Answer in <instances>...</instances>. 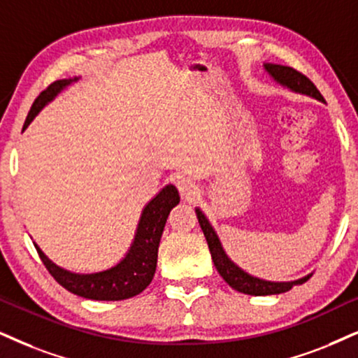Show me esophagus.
<instances>
[{
  "label": "esophagus",
  "instance_id": "1",
  "mask_svg": "<svg viewBox=\"0 0 358 358\" xmlns=\"http://www.w3.org/2000/svg\"><path fill=\"white\" fill-rule=\"evenodd\" d=\"M176 188L180 189L182 196L187 198V200H193L198 193L196 183H194L189 176H180V178L176 180Z\"/></svg>",
  "mask_w": 358,
  "mask_h": 358
}]
</instances>
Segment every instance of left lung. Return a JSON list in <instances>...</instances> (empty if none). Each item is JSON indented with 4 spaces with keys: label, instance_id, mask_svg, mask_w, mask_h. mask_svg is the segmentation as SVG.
Instances as JSON below:
<instances>
[{
    "label": "left lung",
    "instance_id": "8db88e82",
    "mask_svg": "<svg viewBox=\"0 0 358 358\" xmlns=\"http://www.w3.org/2000/svg\"><path fill=\"white\" fill-rule=\"evenodd\" d=\"M264 69L269 72V76L274 80H278L279 84H282L284 87L294 90V92L304 94V96H310L317 101L324 102L322 94L319 92L317 87L310 83L309 78H306L304 74H301L299 71L292 69V67L280 66V64H264ZM196 216L198 223H200L203 234H205L208 248H210L211 259L215 262L216 271H218L221 278H223L226 282L229 284L233 289L243 292L250 294V296H273V294H282L287 292L289 289L296 284H304L307 279L310 278L312 274H307L306 278H301L297 280H291V282H271V280H264L259 278H252L248 273H244L241 268H238L234 262L226 256V252L221 246L218 234L215 233L210 221L206 220V216L196 208Z\"/></svg>",
    "mask_w": 358,
    "mask_h": 358
}]
</instances>
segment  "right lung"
<instances>
[{
  "label": "right lung",
  "mask_w": 358,
  "mask_h": 358,
  "mask_svg": "<svg viewBox=\"0 0 358 358\" xmlns=\"http://www.w3.org/2000/svg\"><path fill=\"white\" fill-rule=\"evenodd\" d=\"M74 79H61L48 85L43 92L36 97L31 107L28 117H26V129L31 120L38 115V112L51 102L54 97L67 87ZM180 194L173 185H166L160 193L157 194L148 205L143 208L142 216H140L137 233H135L134 243L130 246L124 259L114 268L101 271V273L92 274H76L66 271L54 264L48 259V256L39 250L38 244H34L36 251L46 266L49 274L61 284L67 291L76 294V296L84 297V299L92 301H124L129 297L137 296L152 282L153 274L157 269L158 257V244H160L162 233H164L166 218H169L171 208L178 205Z\"/></svg>",
  "instance_id": "1"
}]
</instances>
